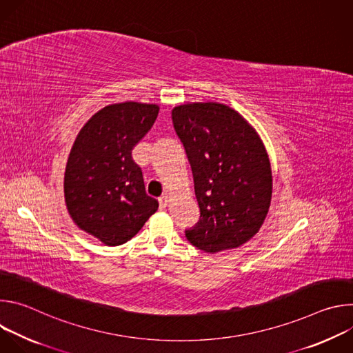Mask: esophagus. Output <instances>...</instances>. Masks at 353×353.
<instances>
[{"label": "esophagus", "mask_w": 353, "mask_h": 353, "mask_svg": "<svg viewBox=\"0 0 353 353\" xmlns=\"http://www.w3.org/2000/svg\"><path fill=\"white\" fill-rule=\"evenodd\" d=\"M166 205H168V196H166V195H162V196L159 198V208H161V210H165Z\"/></svg>", "instance_id": "obj_1"}]
</instances>
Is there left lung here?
Returning a JSON list of instances; mask_svg holds the SVG:
<instances>
[{
	"label": "left lung",
	"mask_w": 353,
	"mask_h": 353,
	"mask_svg": "<svg viewBox=\"0 0 353 353\" xmlns=\"http://www.w3.org/2000/svg\"><path fill=\"white\" fill-rule=\"evenodd\" d=\"M199 207L187 240L207 253L236 248L261 228L271 204L272 174L265 148L229 106L187 103L172 110Z\"/></svg>",
	"instance_id": "1"
}]
</instances>
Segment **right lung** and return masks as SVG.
Masks as SVG:
<instances>
[{"instance_id":"right-lung-1","label":"right lung","mask_w":353,"mask_h":353,"mask_svg":"<svg viewBox=\"0 0 353 353\" xmlns=\"http://www.w3.org/2000/svg\"><path fill=\"white\" fill-rule=\"evenodd\" d=\"M158 113L157 105L137 102L106 106L83 125L71 149L64 177L68 212L108 245L128 241L158 210L131 155Z\"/></svg>"}]
</instances>
